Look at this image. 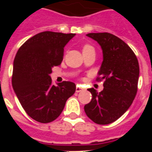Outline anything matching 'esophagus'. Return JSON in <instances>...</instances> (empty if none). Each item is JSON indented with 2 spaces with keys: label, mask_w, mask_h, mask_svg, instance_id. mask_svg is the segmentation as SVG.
Segmentation results:
<instances>
[{
  "label": "esophagus",
  "mask_w": 152,
  "mask_h": 152,
  "mask_svg": "<svg viewBox=\"0 0 152 152\" xmlns=\"http://www.w3.org/2000/svg\"><path fill=\"white\" fill-rule=\"evenodd\" d=\"M84 88H83L82 86H80V85H77L76 86V91L77 93H79V92H81V91H83L84 90Z\"/></svg>",
  "instance_id": "1"
}]
</instances>
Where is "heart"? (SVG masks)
<instances>
[{
    "mask_svg": "<svg viewBox=\"0 0 152 152\" xmlns=\"http://www.w3.org/2000/svg\"><path fill=\"white\" fill-rule=\"evenodd\" d=\"M87 48H91V47L89 46V45H86V46L84 47V49H87Z\"/></svg>",
    "mask_w": 152,
    "mask_h": 152,
    "instance_id": "obj_1",
    "label": "heart"
}]
</instances>
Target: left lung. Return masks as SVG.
Here are the masks:
<instances>
[{
  "mask_svg": "<svg viewBox=\"0 0 152 152\" xmlns=\"http://www.w3.org/2000/svg\"><path fill=\"white\" fill-rule=\"evenodd\" d=\"M86 36L101 46L102 62L98 75L105 81L101 92L88 89L92 99L85 106V112L96 124H111L126 112L136 96L138 61L130 47L114 35L102 32Z\"/></svg>",
  "mask_w": 152,
  "mask_h": 152,
  "instance_id": "8db88e82",
  "label": "left lung"
}]
</instances>
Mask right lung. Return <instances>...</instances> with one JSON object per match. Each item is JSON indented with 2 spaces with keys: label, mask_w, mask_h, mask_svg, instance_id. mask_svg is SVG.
Instances as JSON below:
<instances>
[{
  "label": "right lung",
  "mask_w": 152,
  "mask_h": 152,
  "mask_svg": "<svg viewBox=\"0 0 152 152\" xmlns=\"http://www.w3.org/2000/svg\"><path fill=\"white\" fill-rule=\"evenodd\" d=\"M76 34L43 31L28 39L14 60L12 86L25 112L35 121L49 123L58 117L76 91L71 81L52 84L53 66L61 64L64 47Z\"/></svg>",
  "instance_id": "1"
}]
</instances>
